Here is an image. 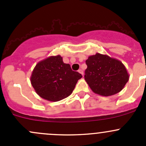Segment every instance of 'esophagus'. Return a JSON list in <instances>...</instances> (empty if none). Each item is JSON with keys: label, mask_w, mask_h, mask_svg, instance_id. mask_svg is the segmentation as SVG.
<instances>
[{"label": "esophagus", "mask_w": 146, "mask_h": 146, "mask_svg": "<svg viewBox=\"0 0 146 146\" xmlns=\"http://www.w3.org/2000/svg\"><path fill=\"white\" fill-rule=\"evenodd\" d=\"M78 72H79V73H80V74L83 75V70H82V69H79V70H78Z\"/></svg>", "instance_id": "obj_1"}]
</instances>
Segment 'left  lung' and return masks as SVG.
<instances>
[{
    "label": "left lung",
    "mask_w": 146,
    "mask_h": 146,
    "mask_svg": "<svg viewBox=\"0 0 146 146\" xmlns=\"http://www.w3.org/2000/svg\"><path fill=\"white\" fill-rule=\"evenodd\" d=\"M85 80L92 92L102 96L118 93L129 81V74L125 66L118 59L97 53L85 61Z\"/></svg>",
    "instance_id": "obj_1"
}]
</instances>
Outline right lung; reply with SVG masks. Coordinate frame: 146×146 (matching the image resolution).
<instances>
[{
	"instance_id": "1",
	"label": "right lung",
	"mask_w": 146,
	"mask_h": 146,
	"mask_svg": "<svg viewBox=\"0 0 146 146\" xmlns=\"http://www.w3.org/2000/svg\"><path fill=\"white\" fill-rule=\"evenodd\" d=\"M82 77L64 64L60 55L51 56L39 61L32 70L30 81L39 97L51 102H58L73 92L78 80Z\"/></svg>"
}]
</instances>
